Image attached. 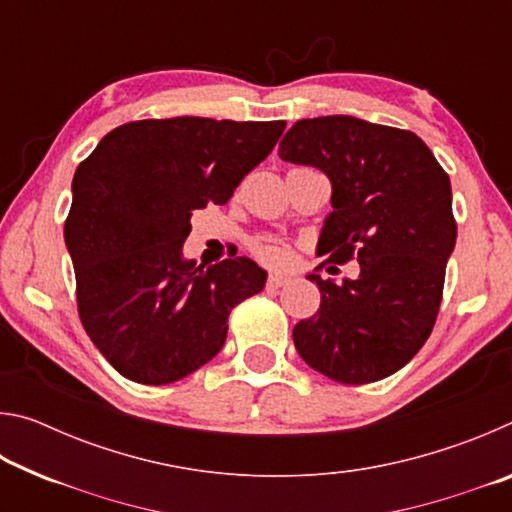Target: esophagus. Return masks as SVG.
<instances>
[{
	"label": "esophagus",
	"mask_w": 512,
	"mask_h": 512,
	"mask_svg": "<svg viewBox=\"0 0 512 512\" xmlns=\"http://www.w3.org/2000/svg\"><path fill=\"white\" fill-rule=\"evenodd\" d=\"M287 282H289L287 275H277V273H271V275H268V280H266L268 289H280V287H284V284H287Z\"/></svg>",
	"instance_id": "esophagus-1"
}]
</instances>
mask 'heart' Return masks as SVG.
I'll return each mask as SVG.
<instances>
[{
  "mask_svg": "<svg viewBox=\"0 0 512 512\" xmlns=\"http://www.w3.org/2000/svg\"><path fill=\"white\" fill-rule=\"evenodd\" d=\"M253 253L264 264H284L289 259V248L277 239H257L253 244Z\"/></svg>",
  "mask_w": 512,
  "mask_h": 512,
  "instance_id": "b5f03b06",
  "label": "heart"
}]
</instances>
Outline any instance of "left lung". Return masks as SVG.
<instances>
[{
  "label": "left lung",
  "instance_id": "obj_1",
  "mask_svg": "<svg viewBox=\"0 0 512 512\" xmlns=\"http://www.w3.org/2000/svg\"><path fill=\"white\" fill-rule=\"evenodd\" d=\"M280 158L311 164L332 180L323 264L359 262L357 280L309 275L320 307L293 327L298 354L348 386L393 375L429 339L443 302L456 244L447 171L415 133L345 115L296 121Z\"/></svg>",
  "mask_w": 512,
  "mask_h": 512
}]
</instances>
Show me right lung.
Here are the masks:
<instances>
[{
  "mask_svg": "<svg viewBox=\"0 0 512 512\" xmlns=\"http://www.w3.org/2000/svg\"><path fill=\"white\" fill-rule=\"evenodd\" d=\"M284 121L140 119L110 131L74 173L65 241L85 332L119 375L178 381L223 348L228 316L264 289L253 259H183L192 212L228 203Z\"/></svg>",
  "mask_w": 512,
  "mask_h": 512,
  "instance_id": "right-lung-1",
  "label": "right lung"
}]
</instances>
